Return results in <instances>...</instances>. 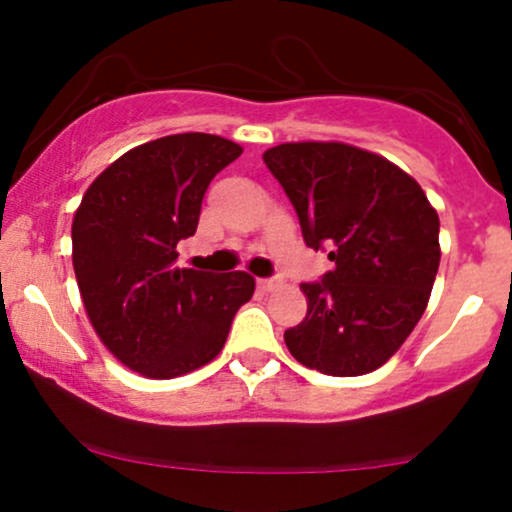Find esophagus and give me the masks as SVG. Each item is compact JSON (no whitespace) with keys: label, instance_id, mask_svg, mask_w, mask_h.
Wrapping results in <instances>:
<instances>
[{"label":"esophagus","instance_id":"obj_1","mask_svg":"<svg viewBox=\"0 0 512 512\" xmlns=\"http://www.w3.org/2000/svg\"><path fill=\"white\" fill-rule=\"evenodd\" d=\"M281 279H276V276H269V279H257V289L260 291H272L274 286H279Z\"/></svg>","mask_w":512,"mask_h":512}]
</instances>
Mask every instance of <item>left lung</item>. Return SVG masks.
Masks as SVG:
<instances>
[{
	"label": "left lung",
	"mask_w": 512,
	"mask_h": 512,
	"mask_svg": "<svg viewBox=\"0 0 512 512\" xmlns=\"http://www.w3.org/2000/svg\"><path fill=\"white\" fill-rule=\"evenodd\" d=\"M264 163L296 209L305 245L334 267L305 281L308 313L284 332L291 356L325 375L380 368L424 315L440 264L436 209L385 158L337 142L281 144Z\"/></svg>",
	"instance_id": "left-lung-1"
}]
</instances>
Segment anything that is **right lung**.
I'll return each instance as SVG.
<instances>
[{
    "mask_svg": "<svg viewBox=\"0 0 512 512\" xmlns=\"http://www.w3.org/2000/svg\"><path fill=\"white\" fill-rule=\"evenodd\" d=\"M240 154L216 134L161 137L105 168L76 209L72 260L88 320L146 378H178L216 358L255 293L248 272L175 267L209 182Z\"/></svg>",
    "mask_w": 512,
    "mask_h": 512,
    "instance_id": "1",
    "label": "right lung"
}]
</instances>
